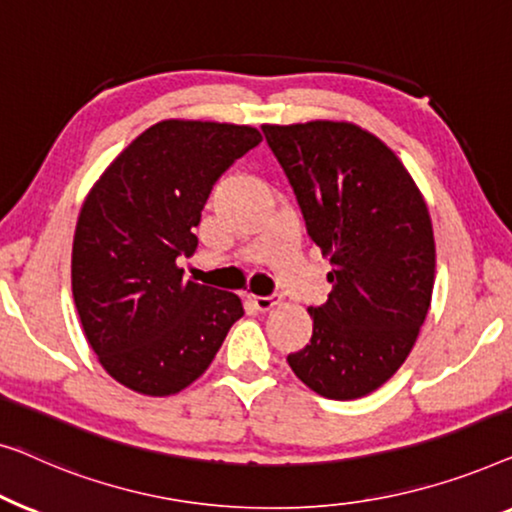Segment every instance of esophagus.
Listing matches in <instances>:
<instances>
[{
	"label": "esophagus",
	"instance_id": "34e87169",
	"mask_svg": "<svg viewBox=\"0 0 512 512\" xmlns=\"http://www.w3.org/2000/svg\"><path fill=\"white\" fill-rule=\"evenodd\" d=\"M278 297H257V294H253V297H250V304H253L257 311H262V313H266V311H271L273 306H278Z\"/></svg>",
	"mask_w": 512,
	"mask_h": 512
}]
</instances>
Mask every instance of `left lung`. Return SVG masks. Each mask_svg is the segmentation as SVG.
I'll use <instances>...</instances> for the list:
<instances>
[{
    "instance_id": "1",
    "label": "left lung",
    "mask_w": 512,
    "mask_h": 512,
    "mask_svg": "<svg viewBox=\"0 0 512 512\" xmlns=\"http://www.w3.org/2000/svg\"><path fill=\"white\" fill-rule=\"evenodd\" d=\"M308 236L329 255L331 292L311 306L313 336L287 364L327 399H359L413 350L434 290L429 211L399 157L350 122L264 125Z\"/></svg>"
}]
</instances>
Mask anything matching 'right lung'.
I'll return each instance as SVG.
<instances>
[{
  "instance_id": "add662e5",
  "label": "right lung",
  "mask_w": 512,
  "mask_h": 512,
  "mask_svg": "<svg viewBox=\"0 0 512 512\" xmlns=\"http://www.w3.org/2000/svg\"><path fill=\"white\" fill-rule=\"evenodd\" d=\"M248 125L162 120L129 143L92 187L71 253V290L109 376L148 397L185 390L243 315L232 292L183 278L213 185L255 148Z\"/></svg>"
}]
</instances>
